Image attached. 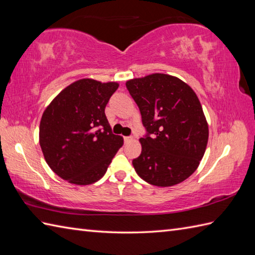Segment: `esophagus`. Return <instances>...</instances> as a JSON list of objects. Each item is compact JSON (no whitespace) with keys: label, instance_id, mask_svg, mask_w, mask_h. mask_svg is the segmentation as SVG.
Listing matches in <instances>:
<instances>
[{"label":"esophagus","instance_id":"esophagus-1","mask_svg":"<svg viewBox=\"0 0 255 255\" xmlns=\"http://www.w3.org/2000/svg\"><path fill=\"white\" fill-rule=\"evenodd\" d=\"M133 140L132 137H124V141L125 143H128V142H131Z\"/></svg>","mask_w":255,"mask_h":255}]
</instances>
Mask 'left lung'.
Here are the masks:
<instances>
[{
	"mask_svg": "<svg viewBox=\"0 0 255 255\" xmlns=\"http://www.w3.org/2000/svg\"><path fill=\"white\" fill-rule=\"evenodd\" d=\"M139 107L145 136L132 160L137 174L151 185L167 187L196 171L208 142V124L197 95L169 74L153 73L126 82Z\"/></svg>",
	"mask_w": 255,
	"mask_h": 255,
	"instance_id": "obj_1",
	"label": "left lung"
}]
</instances>
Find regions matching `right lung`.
<instances>
[{"label": "right lung", "instance_id": "right-lung-1", "mask_svg": "<svg viewBox=\"0 0 255 255\" xmlns=\"http://www.w3.org/2000/svg\"><path fill=\"white\" fill-rule=\"evenodd\" d=\"M117 82L82 79L62 90L42 114L39 143L47 164L69 183L89 185L104 176L124 144L114 134L105 107Z\"/></svg>", "mask_w": 255, "mask_h": 255}]
</instances>
